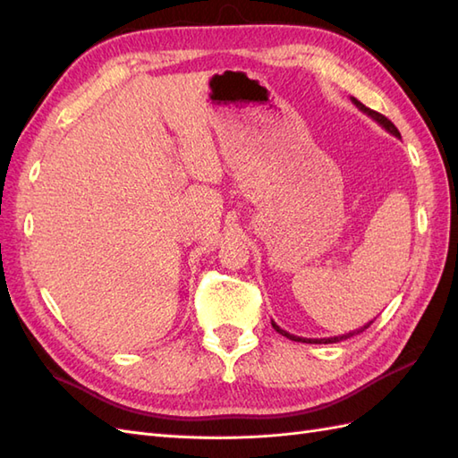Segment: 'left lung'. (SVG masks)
Wrapping results in <instances>:
<instances>
[{
  "label": "left lung",
  "mask_w": 458,
  "mask_h": 458,
  "mask_svg": "<svg viewBox=\"0 0 458 458\" xmlns=\"http://www.w3.org/2000/svg\"><path fill=\"white\" fill-rule=\"evenodd\" d=\"M352 100V104L356 106V108L360 110V112H364L366 115H369V118H372L374 122H377L379 125H382V128L387 131V133H392V135H395L397 140H402V133L397 131V128L395 125L386 118V115H382V114H377V112H374V110H369V108H366V106L360 102V100H356V98H350ZM374 320H369V323H366L364 327H360V328H356V330H350V333H346V335H338V336H330V338H303V336H295V335H291V333H287V330H284L281 327H277L274 320H271V325H274V328L277 330L279 335H284L285 338H289V340H295V343H309V344H333V343H340V340H346V338H350V336H354V335H360V333H364V330L372 325Z\"/></svg>",
  "instance_id": "obj_1"
}]
</instances>
